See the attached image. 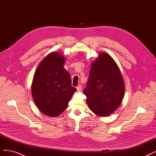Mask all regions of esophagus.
Masks as SVG:
<instances>
[{"instance_id": "34e87169", "label": "esophagus", "mask_w": 156, "mask_h": 156, "mask_svg": "<svg viewBox=\"0 0 156 156\" xmlns=\"http://www.w3.org/2000/svg\"><path fill=\"white\" fill-rule=\"evenodd\" d=\"M77 90L78 92H81V90H82L81 86V85H78V86L77 87Z\"/></svg>"}]
</instances>
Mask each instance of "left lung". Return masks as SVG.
Wrapping results in <instances>:
<instances>
[{
	"label": "left lung",
	"mask_w": 156,
	"mask_h": 156,
	"mask_svg": "<svg viewBox=\"0 0 156 156\" xmlns=\"http://www.w3.org/2000/svg\"><path fill=\"white\" fill-rule=\"evenodd\" d=\"M83 92L90 109L98 116L110 115L119 107L125 84L119 66L109 55L101 53L91 64Z\"/></svg>",
	"instance_id": "obj_1"
}]
</instances>
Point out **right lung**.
<instances>
[{
    "instance_id": "right-lung-1",
    "label": "right lung",
    "mask_w": 156,
    "mask_h": 156,
    "mask_svg": "<svg viewBox=\"0 0 156 156\" xmlns=\"http://www.w3.org/2000/svg\"><path fill=\"white\" fill-rule=\"evenodd\" d=\"M64 56L53 52L41 60L32 83V95L38 109L48 116H56L67 108L76 88L64 68Z\"/></svg>"
}]
</instances>
